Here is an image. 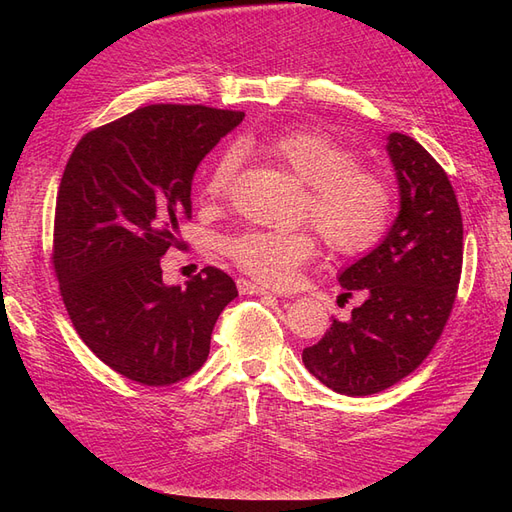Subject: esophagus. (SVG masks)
<instances>
[{
    "label": "esophagus",
    "instance_id": "34e87169",
    "mask_svg": "<svg viewBox=\"0 0 512 512\" xmlns=\"http://www.w3.org/2000/svg\"><path fill=\"white\" fill-rule=\"evenodd\" d=\"M237 288L241 294H269V290L265 286H258L250 280H237Z\"/></svg>",
    "mask_w": 512,
    "mask_h": 512
}]
</instances>
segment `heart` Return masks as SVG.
Masks as SVG:
<instances>
[{"instance_id":"b5f03b06","label":"heart","mask_w":512,"mask_h":512,"mask_svg":"<svg viewBox=\"0 0 512 512\" xmlns=\"http://www.w3.org/2000/svg\"><path fill=\"white\" fill-rule=\"evenodd\" d=\"M265 151L307 185L309 218L333 252L359 254L380 239L391 218V190L380 175L356 166L352 149L327 132L290 130L269 138ZM237 166V149L215 158L203 188L209 200L228 194ZM222 247L256 280L284 286L314 256L316 237L307 228H245Z\"/></svg>"}]
</instances>
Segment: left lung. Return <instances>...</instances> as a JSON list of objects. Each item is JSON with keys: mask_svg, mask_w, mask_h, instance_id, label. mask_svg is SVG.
<instances>
[{"mask_svg": "<svg viewBox=\"0 0 512 512\" xmlns=\"http://www.w3.org/2000/svg\"><path fill=\"white\" fill-rule=\"evenodd\" d=\"M399 211L376 247L337 275L342 297L363 303L333 320L303 350L309 374L348 397L389 389L421 365L451 316L463 262V224L453 185L414 138L386 136Z\"/></svg>", "mask_w": 512, "mask_h": 512, "instance_id": "left-lung-1", "label": "left lung"}]
</instances>
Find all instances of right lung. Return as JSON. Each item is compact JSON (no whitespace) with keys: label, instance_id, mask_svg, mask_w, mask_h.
Wrapping results in <instances>:
<instances>
[{"label":"right lung","instance_id":"1","mask_svg":"<svg viewBox=\"0 0 512 512\" xmlns=\"http://www.w3.org/2000/svg\"><path fill=\"white\" fill-rule=\"evenodd\" d=\"M241 111L151 104L89 132L61 177L53 265L76 333L117 374L147 386L192 376L209 356L232 277L205 267L185 286L162 280L181 247L198 164Z\"/></svg>","mask_w":512,"mask_h":512}]
</instances>
